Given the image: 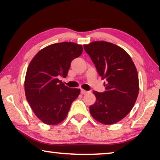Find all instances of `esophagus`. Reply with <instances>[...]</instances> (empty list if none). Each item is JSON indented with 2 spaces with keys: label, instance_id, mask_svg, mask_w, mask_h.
I'll return each mask as SVG.
<instances>
[{
  "label": "esophagus",
  "instance_id": "esophagus-1",
  "mask_svg": "<svg viewBox=\"0 0 160 160\" xmlns=\"http://www.w3.org/2000/svg\"><path fill=\"white\" fill-rule=\"evenodd\" d=\"M81 93H82V95H86L87 93H88V92L84 90V89H82V90H81Z\"/></svg>",
  "mask_w": 160,
  "mask_h": 160
}]
</instances>
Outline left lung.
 Segmentation results:
<instances>
[{"mask_svg":"<svg viewBox=\"0 0 160 160\" xmlns=\"http://www.w3.org/2000/svg\"><path fill=\"white\" fill-rule=\"evenodd\" d=\"M104 82L106 90L93 91L95 103L89 106L94 119L113 124L124 119L134 106L139 92L137 69L126 51L107 41H93L84 45Z\"/></svg>","mask_w":160,"mask_h":160,"instance_id":"left-lung-1","label":"left lung"}]
</instances>
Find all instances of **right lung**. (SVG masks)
I'll list each match as a JSON object with an SVG mask.
<instances>
[{
    "label": "right lung",
    "instance_id": "right-lung-1",
    "mask_svg": "<svg viewBox=\"0 0 160 160\" xmlns=\"http://www.w3.org/2000/svg\"><path fill=\"white\" fill-rule=\"evenodd\" d=\"M82 45L53 43L40 50L26 72L25 92L32 111L43 123L53 125L66 118L80 89H71L59 78L66 77L71 61L82 53Z\"/></svg>",
    "mask_w": 160,
    "mask_h": 160
}]
</instances>
